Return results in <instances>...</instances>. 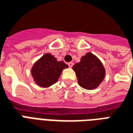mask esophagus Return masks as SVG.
<instances>
[{
  "mask_svg": "<svg viewBox=\"0 0 133 133\" xmlns=\"http://www.w3.org/2000/svg\"><path fill=\"white\" fill-rule=\"evenodd\" d=\"M68 65H69V67H72V66L74 65V63H73L72 62H70L68 63Z\"/></svg>",
  "mask_w": 133,
  "mask_h": 133,
  "instance_id": "esophagus-1",
  "label": "esophagus"
}]
</instances>
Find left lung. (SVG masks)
Wrapping results in <instances>:
<instances>
[{
	"mask_svg": "<svg viewBox=\"0 0 133 133\" xmlns=\"http://www.w3.org/2000/svg\"><path fill=\"white\" fill-rule=\"evenodd\" d=\"M78 83L86 90L97 88L103 81L105 76V69L97 57L88 52L81 58L80 62L73 66Z\"/></svg>",
	"mask_w": 133,
	"mask_h": 133,
	"instance_id": "1",
	"label": "left lung"
}]
</instances>
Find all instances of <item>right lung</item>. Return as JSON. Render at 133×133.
<instances>
[{"label": "right lung", "instance_id": "add662e5", "mask_svg": "<svg viewBox=\"0 0 133 133\" xmlns=\"http://www.w3.org/2000/svg\"><path fill=\"white\" fill-rule=\"evenodd\" d=\"M68 67L64 62H58L51 54L46 53L34 63L31 68V75L38 85L48 88L55 83L63 69Z\"/></svg>", "mask_w": 133, "mask_h": 133}]
</instances>
